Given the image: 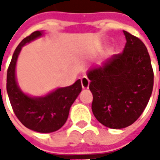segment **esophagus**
<instances>
[{"instance_id": "obj_1", "label": "esophagus", "mask_w": 160, "mask_h": 160, "mask_svg": "<svg viewBox=\"0 0 160 160\" xmlns=\"http://www.w3.org/2000/svg\"><path fill=\"white\" fill-rule=\"evenodd\" d=\"M81 83H82V87L83 89H88L89 87V83L90 81L89 79L86 77H83L81 78Z\"/></svg>"}]
</instances>
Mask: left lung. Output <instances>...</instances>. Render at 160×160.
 Wrapping results in <instances>:
<instances>
[{
  "label": "left lung",
  "mask_w": 160,
  "mask_h": 160,
  "mask_svg": "<svg viewBox=\"0 0 160 160\" xmlns=\"http://www.w3.org/2000/svg\"><path fill=\"white\" fill-rule=\"evenodd\" d=\"M123 52L114 54L100 68L90 70L92 110L103 126L121 129L131 126L144 111L151 98L154 73L145 44L124 31Z\"/></svg>",
  "instance_id": "obj_1"
}]
</instances>
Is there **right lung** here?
I'll return each instance as SVG.
<instances>
[{"label":"right lung","instance_id":"right-lung-1","mask_svg":"<svg viewBox=\"0 0 160 160\" xmlns=\"http://www.w3.org/2000/svg\"><path fill=\"white\" fill-rule=\"evenodd\" d=\"M35 31L24 38L16 48L7 71V92L16 117L26 127L39 132H52L61 128L68 119L73 102L82 91L81 81L58 88L45 97L31 98L18 88L15 77L16 62L21 48L42 35Z\"/></svg>","mask_w":160,"mask_h":160}]
</instances>
